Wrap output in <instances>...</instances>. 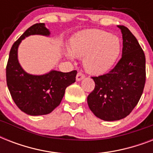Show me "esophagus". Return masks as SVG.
<instances>
[{"label":"esophagus","instance_id":"34e87169","mask_svg":"<svg viewBox=\"0 0 153 153\" xmlns=\"http://www.w3.org/2000/svg\"><path fill=\"white\" fill-rule=\"evenodd\" d=\"M84 78H85V75H84V74H82V72H79V73L77 74V75H76V80L78 82L82 80V79H83Z\"/></svg>","mask_w":153,"mask_h":153}]
</instances>
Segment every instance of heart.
<instances>
[{"instance_id":"obj_1","label":"heart","mask_w":153,"mask_h":153,"mask_svg":"<svg viewBox=\"0 0 153 153\" xmlns=\"http://www.w3.org/2000/svg\"><path fill=\"white\" fill-rule=\"evenodd\" d=\"M121 49L120 40L115 36L102 30L91 29L79 32L71 40L67 57L71 59L83 57V66L92 74H102L114 64Z\"/></svg>"}]
</instances>
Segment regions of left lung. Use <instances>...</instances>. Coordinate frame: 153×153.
Here are the masks:
<instances>
[{"label": "left lung", "mask_w": 153, "mask_h": 153, "mask_svg": "<svg viewBox=\"0 0 153 153\" xmlns=\"http://www.w3.org/2000/svg\"><path fill=\"white\" fill-rule=\"evenodd\" d=\"M123 39L122 56L109 73L92 77L95 87L87 97L89 108L103 121H118L137 105L145 87V55L126 27L117 25Z\"/></svg>", "instance_id": "1"}]
</instances>
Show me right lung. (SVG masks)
<instances>
[{"mask_svg":"<svg viewBox=\"0 0 153 153\" xmlns=\"http://www.w3.org/2000/svg\"><path fill=\"white\" fill-rule=\"evenodd\" d=\"M45 24H36L27 28L13 44L6 67L8 91L18 108L31 116L50 114L60 104L67 86L75 82L76 71L63 73L51 71L41 75L28 74L18 61V47L25 37L32 35L50 36Z\"/></svg>","mask_w":153,"mask_h":153,"instance_id":"right-lung-1","label":"right lung"}]
</instances>
